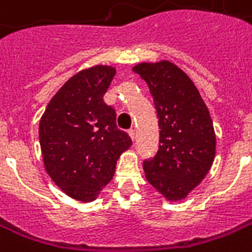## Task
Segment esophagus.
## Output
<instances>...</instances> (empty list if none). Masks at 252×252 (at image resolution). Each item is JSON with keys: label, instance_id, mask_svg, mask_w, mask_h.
I'll list each match as a JSON object with an SVG mask.
<instances>
[{"label": "esophagus", "instance_id": "esophagus-1", "mask_svg": "<svg viewBox=\"0 0 252 252\" xmlns=\"http://www.w3.org/2000/svg\"><path fill=\"white\" fill-rule=\"evenodd\" d=\"M128 134H129V136L132 138V141H135V129H132V128H131V129H128Z\"/></svg>", "mask_w": 252, "mask_h": 252}]
</instances>
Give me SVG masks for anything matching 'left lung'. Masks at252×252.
Here are the masks:
<instances>
[{
  "label": "left lung",
  "instance_id": "8db88e82",
  "mask_svg": "<svg viewBox=\"0 0 252 252\" xmlns=\"http://www.w3.org/2000/svg\"><path fill=\"white\" fill-rule=\"evenodd\" d=\"M152 93L159 118V149L143 161L148 181L169 201L186 198L208 174L216 136L209 110L188 75L170 61L134 66Z\"/></svg>",
  "mask_w": 252,
  "mask_h": 252
}]
</instances>
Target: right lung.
I'll return each instance as SVG.
<instances>
[{
	"instance_id": "right-lung-1",
	"label": "right lung",
	"mask_w": 252,
	"mask_h": 252,
	"mask_svg": "<svg viewBox=\"0 0 252 252\" xmlns=\"http://www.w3.org/2000/svg\"><path fill=\"white\" fill-rule=\"evenodd\" d=\"M116 75L96 65L69 78L50 100L39 138L48 176L66 195L91 202L114 176L120 155L132 141L118 129L116 110L103 100Z\"/></svg>"
}]
</instances>
